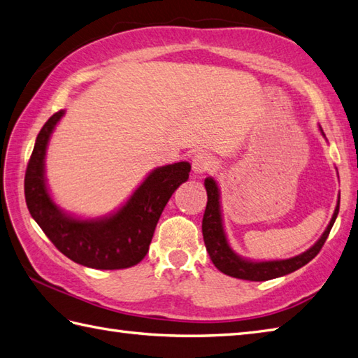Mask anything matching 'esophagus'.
Returning a JSON list of instances; mask_svg holds the SVG:
<instances>
[{"label": "esophagus", "instance_id": "1", "mask_svg": "<svg viewBox=\"0 0 358 358\" xmlns=\"http://www.w3.org/2000/svg\"><path fill=\"white\" fill-rule=\"evenodd\" d=\"M215 157L210 155V152H198V155L193 156V171L198 174H203L210 171L215 166Z\"/></svg>", "mask_w": 358, "mask_h": 358}]
</instances>
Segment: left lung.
<instances>
[{
    "mask_svg": "<svg viewBox=\"0 0 358 358\" xmlns=\"http://www.w3.org/2000/svg\"><path fill=\"white\" fill-rule=\"evenodd\" d=\"M206 189H207V207H206V213H203V217H202V235H203V243H206V247H207V252L210 255V259L213 261L216 268H220L222 273L233 276V278L249 280V281L273 280V278H278V276L295 272L300 267L308 264V262L315 258L320 253V250H322L327 236H329L332 225L335 220H337L338 208H340V201H338L337 207H335L332 220L329 225H327L326 231L323 233V236L320 238L318 243L313 247H310L308 252H304L301 255H298V257L289 258V259L253 262V261L239 258L238 255L230 249L227 238H225L224 227H222L220 189H217L216 182L211 178L206 179Z\"/></svg>",
    "mask_w": 358,
    "mask_h": 358,
    "instance_id": "left-lung-1",
    "label": "left lung"
}]
</instances>
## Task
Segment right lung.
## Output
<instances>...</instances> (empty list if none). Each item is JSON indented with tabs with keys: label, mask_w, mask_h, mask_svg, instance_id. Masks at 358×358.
Listing matches in <instances>:
<instances>
[{
	"label": "right lung",
	"mask_w": 358,
	"mask_h": 358,
	"mask_svg": "<svg viewBox=\"0 0 358 358\" xmlns=\"http://www.w3.org/2000/svg\"><path fill=\"white\" fill-rule=\"evenodd\" d=\"M55 113L36 136L24 176L29 213L64 257L77 264L115 271L141 262L148 253L160 215L182 182L188 179V162L156 169L142 182L117 213L99 221L74 220L50 199L45 182V156L49 137L63 117Z\"/></svg>",
	"instance_id": "right-lung-1"
}]
</instances>
